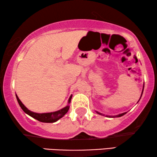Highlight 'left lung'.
I'll use <instances>...</instances> for the list:
<instances>
[{"label":"left lung","instance_id":"left-lung-1","mask_svg":"<svg viewBox=\"0 0 157 157\" xmlns=\"http://www.w3.org/2000/svg\"><path fill=\"white\" fill-rule=\"evenodd\" d=\"M143 90H144V87H143ZM143 90H142V93H143ZM142 95H141V97H142ZM97 113H98L99 114H101V115H104V114H101V113H100V112H97ZM126 113H127V112H124V113L120 114H118V115H116V116H107V117H120L123 116L124 114H125Z\"/></svg>","mask_w":157,"mask_h":157}]
</instances>
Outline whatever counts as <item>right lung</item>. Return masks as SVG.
I'll use <instances>...</instances> for the list:
<instances>
[{
	"mask_svg": "<svg viewBox=\"0 0 157 157\" xmlns=\"http://www.w3.org/2000/svg\"><path fill=\"white\" fill-rule=\"evenodd\" d=\"M15 95H16L17 100L18 101L19 105L21 106L22 109H23L26 114H28V115H30V117H32L33 118H34L35 120H38L40 122H42L52 123V122H57V120L63 117L67 113L70 108V106L67 105L65 107H64L63 109H59L58 111H56V112H49V113H42V114L36 113V112L30 111V110L21 102V101L19 100L18 97L17 96V94H15ZM71 99H72V95L70 97L69 100H68V104L70 103V101H71Z\"/></svg>",
	"mask_w": 157,
	"mask_h": 157,
	"instance_id": "add662e5",
	"label": "right lung"
}]
</instances>
